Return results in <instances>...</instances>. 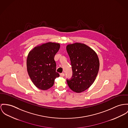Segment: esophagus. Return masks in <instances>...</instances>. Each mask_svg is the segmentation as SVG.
I'll use <instances>...</instances> for the list:
<instances>
[{"mask_svg":"<svg viewBox=\"0 0 128 128\" xmlns=\"http://www.w3.org/2000/svg\"><path fill=\"white\" fill-rule=\"evenodd\" d=\"M60 76H61V77H63V76H64L65 74H64V73H61V74H60Z\"/></svg>","mask_w":128,"mask_h":128,"instance_id":"esophagus-1","label":"esophagus"}]
</instances>
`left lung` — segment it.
<instances>
[{"instance_id":"1","label":"left lung","mask_w":128,"mask_h":128,"mask_svg":"<svg viewBox=\"0 0 128 128\" xmlns=\"http://www.w3.org/2000/svg\"><path fill=\"white\" fill-rule=\"evenodd\" d=\"M70 60L72 75L67 79L69 88L79 93L88 88L98 72L99 61L96 52L84 44L76 43L66 47Z\"/></svg>"}]
</instances>
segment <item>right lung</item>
Instances as JSON below:
<instances>
[{
	"label": "right lung",
	"instance_id": "obj_1",
	"mask_svg": "<svg viewBox=\"0 0 128 128\" xmlns=\"http://www.w3.org/2000/svg\"><path fill=\"white\" fill-rule=\"evenodd\" d=\"M60 48L59 43L48 42L32 50L27 59L30 78L38 88L46 90L52 87L54 79L59 76L56 72L54 58Z\"/></svg>",
	"mask_w": 128,
	"mask_h": 128
}]
</instances>
